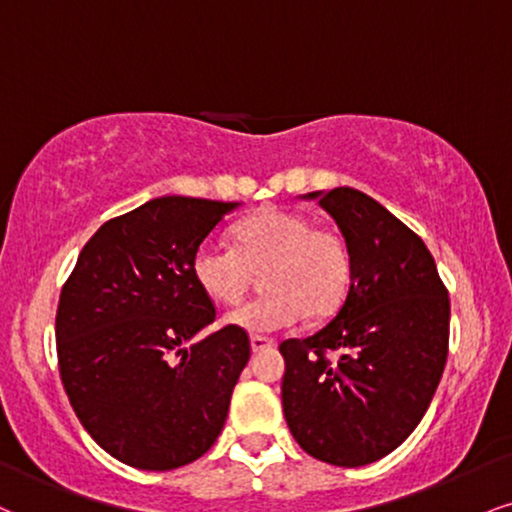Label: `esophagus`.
Masks as SVG:
<instances>
[{
    "label": "esophagus",
    "mask_w": 512,
    "mask_h": 512,
    "mask_svg": "<svg viewBox=\"0 0 512 512\" xmlns=\"http://www.w3.org/2000/svg\"><path fill=\"white\" fill-rule=\"evenodd\" d=\"M276 343L272 341V338L267 336H250V348L252 353H260V350H267V348H274Z\"/></svg>",
    "instance_id": "esophagus-1"
}]
</instances>
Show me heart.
I'll list each match as a JSON object with an SVG mask.
<instances>
[{
  "label": "heart",
  "mask_w": 512,
  "mask_h": 512,
  "mask_svg": "<svg viewBox=\"0 0 512 512\" xmlns=\"http://www.w3.org/2000/svg\"><path fill=\"white\" fill-rule=\"evenodd\" d=\"M264 274L267 295L226 315L248 334L291 329L310 315H326L346 295L350 257L334 231L312 229L303 214L269 207L236 229V245L205 240L195 250L193 276L214 303L236 305L250 288L252 269Z\"/></svg>",
  "instance_id": "b5f03b06"
}]
</instances>
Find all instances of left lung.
<instances>
[{
  "mask_svg": "<svg viewBox=\"0 0 512 512\" xmlns=\"http://www.w3.org/2000/svg\"><path fill=\"white\" fill-rule=\"evenodd\" d=\"M300 200H317L341 229L350 286L329 324L279 346L283 415L312 458L362 467L396 451L432 403L451 300L422 238L377 200L346 186Z\"/></svg>",
  "mask_w": 512,
  "mask_h": 512,
  "instance_id": "1",
  "label": "left lung"
}]
</instances>
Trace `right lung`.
Wrapping results in <instances>:
<instances>
[{
    "label": "right lung",
    "mask_w": 512,
    "mask_h": 512,
    "mask_svg": "<svg viewBox=\"0 0 512 512\" xmlns=\"http://www.w3.org/2000/svg\"><path fill=\"white\" fill-rule=\"evenodd\" d=\"M243 202L164 195L97 229L61 288L57 355L71 408L112 458L176 470L224 429L248 334L214 322L193 257Z\"/></svg>",
    "instance_id": "obj_1"
}]
</instances>
